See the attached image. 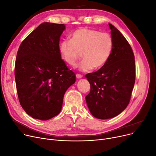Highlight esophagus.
<instances>
[{
	"mask_svg": "<svg viewBox=\"0 0 156 156\" xmlns=\"http://www.w3.org/2000/svg\"><path fill=\"white\" fill-rule=\"evenodd\" d=\"M76 78H78V79L81 78L83 77V76L81 75H80V74H76Z\"/></svg>",
	"mask_w": 156,
	"mask_h": 156,
	"instance_id": "esophagus-1",
	"label": "esophagus"
}]
</instances>
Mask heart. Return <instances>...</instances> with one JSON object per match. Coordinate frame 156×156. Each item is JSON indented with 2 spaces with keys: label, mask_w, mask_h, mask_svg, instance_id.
Returning a JSON list of instances; mask_svg holds the SVG:
<instances>
[{
  "label": "heart",
  "mask_w": 156,
  "mask_h": 156,
  "mask_svg": "<svg viewBox=\"0 0 156 156\" xmlns=\"http://www.w3.org/2000/svg\"><path fill=\"white\" fill-rule=\"evenodd\" d=\"M113 48V39L107 32L81 28L71 35V40H64L59 45L62 59L70 66H75L83 54L84 59L80 70L89 71L103 67L109 59Z\"/></svg>",
  "instance_id": "heart-1"
}]
</instances>
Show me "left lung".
<instances>
[{
  "label": "left lung",
  "mask_w": 156,
  "mask_h": 156,
  "mask_svg": "<svg viewBox=\"0 0 156 156\" xmlns=\"http://www.w3.org/2000/svg\"><path fill=\"white\" fill-rule=\"evenodd\" d=\"M113 48L108 61L100 69L87 74L90 92L85 97L90 112L98 119L118 116L128 105L135 81V57L121 33L109 23Z\"/></svg>",
  "instance_id": "obj_1"
}]
</instances>
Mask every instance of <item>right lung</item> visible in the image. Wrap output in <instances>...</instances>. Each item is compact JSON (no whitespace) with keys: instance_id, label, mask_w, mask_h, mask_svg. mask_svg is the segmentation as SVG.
<instances>
[{"instance_id":"1","label":"right lung","mask_w":156,"mask_h":156,"mask_svg":"<svg viewBox=\"0 0 156 156\" xmlns=\"http://www.w3.org/2000/svg\"><path fill=\"white\" fill-rule=\"evenodd\" d=\"M64 24L45 22L21 44L15 80L23 109L35 119L48 120L61 111L64 95L76 76L61 59L59 40Z\"/></svg>"}]
</instances>
